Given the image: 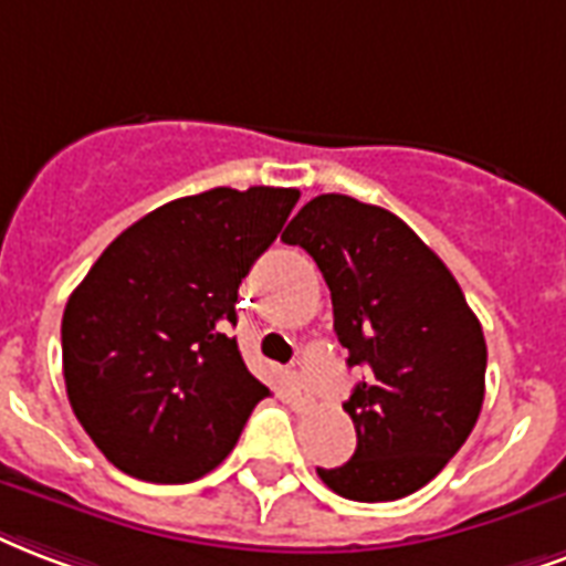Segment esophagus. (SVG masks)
<instances>
[{
    "label": "esophagus",
    "mask_w": 566,
    "mask_h": 566,
    "mask_svg": "<svg viewBox=\"0 0 566 566\" xmlns=\"http://www.w3.org/2000/svg\"><path fill=\"white\" fill-rule=\"evenodd\" d=\"M289 402H292V409H298V411L313 406V394H310V388L304 385V379H298V376H295L292 385H289Z\"/></svg>",
    "instance_id": "1"
}]
</instances>
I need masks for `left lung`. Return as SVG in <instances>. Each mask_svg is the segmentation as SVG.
<instances>
[{
    "label": "left lung",
    "instance_id": "left-lung-1",
    "mask_svg": "<svg viewBox=\"0 0 566 566\" xmlns=\"http://www.w3.org/2000/svg\"><path fill=\"white\" fill-rule=\"evenodd\" d=\"M316 259L348 367L367 376L343 402L355 457L316 469L352 501L406 499L436 478L478 423L486 339L448 265L397 214L322 193L283 232Z\"/></svg>",
    "mask_w": 566,
    "mask_h": 566
}]
</instances>
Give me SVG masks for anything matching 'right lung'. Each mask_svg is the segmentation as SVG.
<instances>
[{
  "mask_svg": "<svg viewBox=\"0 0 566 566\" xmlns=\"http://www.w3.org/2000/svg\"><path fill=\"white\" fill-rule=\"evenodd\" d=\"M295 187H214L127 227L62 316L76 420L118 471L190 483L227 460L259 399L229 328L235 301L298 202Z\"/></svg>",
  "mask_w": 566,
  "mask_h": 566,
  "instance_id": "right-lung-1",
  "label": "right lung"
}]
</instances>
